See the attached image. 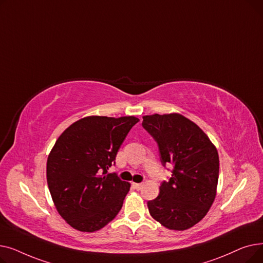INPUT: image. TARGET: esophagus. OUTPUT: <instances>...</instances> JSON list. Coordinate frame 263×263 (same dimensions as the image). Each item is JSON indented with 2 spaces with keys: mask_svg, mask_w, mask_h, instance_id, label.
<instances>
[{
  "mask_svg": "<svg viewBox=\"0 0 263 263\" xmlns=\"http://www.w3.org/2000/svg\"><path fill=\"white\" fill-rule=\"evenodd\" d=\"M133 186H134L136 190H141V187L143 186V183H133Z\"/></svg>",
  "mask_w": 263,
  "mask_h": 263,
  "instance_id": "esophagus-1",
  "label": "esophagus"
}]
</instances>
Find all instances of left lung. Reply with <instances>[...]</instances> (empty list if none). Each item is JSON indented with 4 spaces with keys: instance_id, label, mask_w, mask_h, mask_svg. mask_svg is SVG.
I'll return each mask as SVG.
<instances>
[{
    "instance_id": "obj_1",
    "label": "left lung",
    "mask_w": 263,
    "mask_h": 263,
    "mask_svg": "<svg viewBox=\"0 0 263 263\" xmlns=\"http://www.w3.org/2000/svg\"><path fill=\"white\" fill-rule=\"evenodd\" d=\"M142 126L157 142L163 166L173 165L172 177L161 183L159 196L147 202L149 213L168 229H189L214 201L217 150L196 123L180 114L144 116Z\"/></svg>"
}]
</instances>
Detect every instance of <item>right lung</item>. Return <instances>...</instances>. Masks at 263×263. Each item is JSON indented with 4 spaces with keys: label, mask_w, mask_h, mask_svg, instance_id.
Listing matches in <instances>:
<instances>
[{
    "label": "right lung",
    "mask_w": 263,
    "mask_h": 263,
    "mask_svg": "<svg viewBox=\"0 0 263 263\" xmlns=\"http://www.w3.org/2000/svg\"><path fill=\"white\" fill-rule=\"evenodd\" d=\"M139 118L88 116L68 127L48 157L47 181L57 210L77 230L103 228L120 211L130 183L107 174Z\"/></svg>",
    "instance_id": "1"
}]
</instances>
